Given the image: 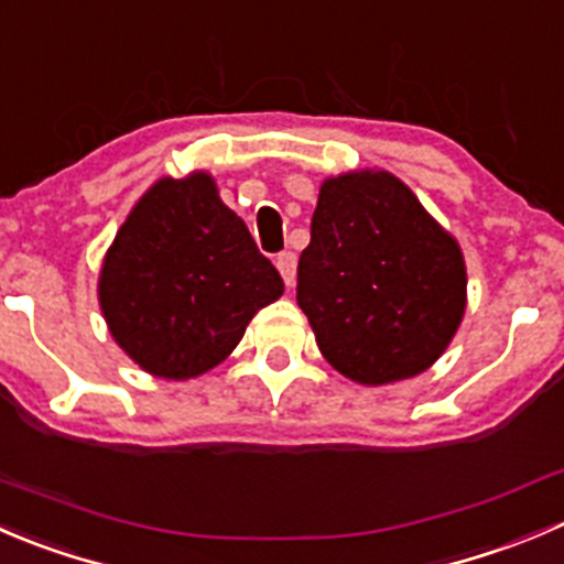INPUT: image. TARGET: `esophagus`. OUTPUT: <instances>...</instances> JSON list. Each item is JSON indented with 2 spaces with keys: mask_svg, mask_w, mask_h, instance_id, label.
Segmentation results:
<instances>
[{
  "mask_svg": "<svg viewBox=\"0 0 564 564\" xmlns=\"http://www.w3.org/2000/svg\"><path fill=\"white\" fill-rule=\"evenodd\" d=\"M275 267L281 270L283 283L286 286H294V275H297V256L292 250H283V253L275 256Z\"/></svg>",
  "mask_w": 564,
  "mask_h": 564,
  "instance_id": "34e87169",
  "label": "esophagus"
}]
</instances>
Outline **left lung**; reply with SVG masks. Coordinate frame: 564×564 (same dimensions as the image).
<instances>
[{
    "label": "left lung",
    "instance_id": "left-lung-1",
    "mask_svg": "<svg viewBox=\"0 0 564 564\" xmlns=\"http://www.w3.org/2000/svg\"><path fill=\"white\" fill-rule=\"evenodd\" d=\"M297 305L333 369L364 386L421 375L466 311L455 239L386 171L327 178L300 253Z\"/></svg>",
    "mask_w": 564,
    "mask_h": 564
}]
</instances>
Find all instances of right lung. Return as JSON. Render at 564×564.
<instances>
[{"mask_svg":"<svg viewBox=\"0 0 564 564\" xmlns=\"http://www.w3.org/2000/svg\"><path fill=\"white\" fill-rule=\"evenodd\" d=\"M281 294L278 270L206 173L156 182L120 226L98 281L115 341L167 380L226 360Z\"/></svg>","mask_w":564,"mask_h":564,"instance_id":"1","label":"right lung"}]
</instances>
